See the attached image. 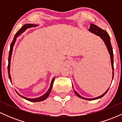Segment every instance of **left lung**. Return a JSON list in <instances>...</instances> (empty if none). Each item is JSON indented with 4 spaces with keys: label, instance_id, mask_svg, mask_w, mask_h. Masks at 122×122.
I'll list each match as a JSON object with an SVG mask.
<instances>
[{
    "label": "left lung",
    "instance_id": "1",
    "mask_svg": "<svg viewBox=\"0 0 122 122\" xmlns=\"http://www.w3.org/2000/svg\"><path fill=\"white\" fill-rule=\"evenodd\" d=\"M89 31H91V33H93V34H96V36H99L102 40H103V41L104 42L105 44H106V46H107V48L108 50V52L110 54V58H111V65H112V80L113 78H114V56H113V50H112V47L111 46V41H110V37L109 34H108V33L106 31L102 29L101 28L99 27L98 26H96V25H93V24H91L90 27H89ZM73 88L74 89L73 86ZM109 88L106 91V92L103 93V95H101L100 96H98L97 97H95V98H92V99H87V98H85L84 97H82L81 95H80L79 93H77L76 91L74 89V92H75V94L78 96V97L81 98V99H84V100H96V99H100L104 96L106 93H107L108 91Z\"/></svg>",
    "mask_w": 122,
    "mask_h": 122
}]
</instances>
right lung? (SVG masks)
I'll list each match as a JSON object with an SVG mask.
<instances>
[{
	"instance_id": "add662e5",
	"label": "right lung",
	"mask_w": 122,
	"mask_h": 122,
	"mask_svg": "<svg viewBox=\"0 0 122 122\" xmlns=\"http://www.w3.org/2000/svg\"><path fill=\"white\" fill-rule=\"evenodd\" d=\"M38 26V25H34V24H26V25H25L24 26H22V27H21L20 29L18 31L17 33H16V34H15L14 38L13 41H12L11 44V45H10V51H9V56H8V77H9V79H10V80L11 82V78L10 73V69L11 58V55H12V50H13V47H14V45L15 43V41H16V38H17L18 36H20L21 33H23V32H24L27 29H29V28L33 27H36V26ZM54 79H55V77L53 78V79H52V80H51V84H50V88H49L48 91H47L46 92V93H45L44 95H42V96H40V97H39L34 98V99H30V98H27L26 97H24V96H22V95H20L19 93H18V92L16 91H16V93H17L20 96V97L23 98V99H26V100H28V101L32 102H38L43 101V100H45V99H46L47 97L49 96V95L50 93V91H51V88H52V87H53V83H54Z\"/></svg>"
}]
</instances>
